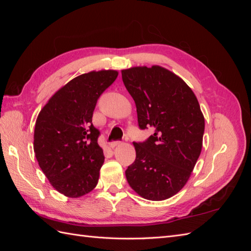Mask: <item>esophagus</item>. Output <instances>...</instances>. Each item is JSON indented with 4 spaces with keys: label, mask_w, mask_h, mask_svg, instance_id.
I'll use <instances>...</instances> for the list:
<instances>
[{
    "label": "esophagus",
    "mask_w": 251,
    "mask_h": 251,
    "mask_svg": "<svg viewBox=\"0 0 251 251\" xmlns=\"http://www.w3.org/2000/svg\"><path fill=\"white\" fill-rule=\"evenodd\" d=\"M121 144H123V142H121V141H113V142L110 143V147H111L112 149H114V148L121 146Z\"/></svg>",
    "instance_id": "esophagus-1"
}]
</instances>
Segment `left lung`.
<instances>
[{
  "label": "left lung",
  "mask_w": 251,
  "mask_h": 251,
  "mask_svg": "<svg viewBox=\"0 0 251 251\" xmlns=\"http://www.w3.org/2000/svg\"><path fill=\"white\" fill-rule=\"evenodd\" d=\"M121 75L139 127L155 130L146 141L133 142L136 159L126 171V180L144 199H169L186 184L201 153L200 104L183 79L160 66L133 67Z\"/></svg>",
  "instance_id": "obj_1"
}]
</instances>
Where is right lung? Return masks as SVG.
Here are the masks:
<instances>
[{"label": "right lung", "instance_id": "add662e5", "mask_svg": "<svg viewBox=\"0 0 251 251\" xmlns=\"http://www.w3.org/2000/svg\"><path fill=\"white\" fill-rule=\"evenodd\" d=\"M117 75L115 70L79 75L60 88L37 116L36 160L51 185L69 198H78L97 185L104 156L92 116L98 98Z\"/></svg>", "mask_w": 251, "mask_h": 251}]
</instances>
